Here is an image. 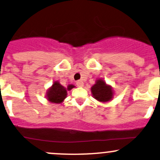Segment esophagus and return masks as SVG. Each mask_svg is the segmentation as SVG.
<instances>
[{
  "label": "esophagus",
  "mask_w": 160,
  "mask_h": 160,
  "mask_svg": "<svg viewBox=\"0 0 160 160\" xmlns=\"http://www.w3.org/2000/svg\"><path fill=\"white\" fill-rule=\"evenodd\" d=\"M83 82L82 81V80H78V81H77V86L78 87H83Z\"/></svg>",
  "instance_id": "1"
}]
</instances>
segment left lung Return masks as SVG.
<instances>
[{
	"instance_id": "left-lung-1",
	"label": "left lung",
	"mask_w": 160,
	"mask_h": 160,
	"mask_svg": "<svg viewBox=\"0 0 160 160\" xmlns=\"http://www.w3.org/2000/svg\"><path fill=\"white\" fill-rule=\"evenodd\" d=\"M91 92L94 99L101 102L111 101L114 96V91L110 85L106 84L104 80L98 79L91 87Z\"/></svg>"
}]
</instances>
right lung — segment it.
<instances>
[{
    "instance_id": "add662e5",
    "label": "right lung",
    "mask_w": 160,
    "mask_h": 160,
    "mask_svg": "<svg viewBox=\"0 0 160 160\" xmlns=\"http://www.w3.org/2000/svg\"><path fill=\"white\" fill-rule=\"evenodd\" d=\"M75 86L73 85V84H69L66 88V87H63L58 81H54L52 87H49L48 90H47V99L52 103L60 104L66 99L68 91L71 90Z\"/></svg>"
}]
</instances>
